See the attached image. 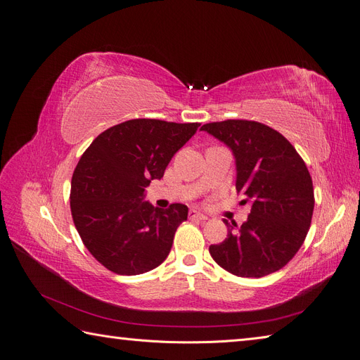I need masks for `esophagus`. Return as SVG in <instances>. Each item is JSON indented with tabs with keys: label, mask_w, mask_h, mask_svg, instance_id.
<instances>
[{
	"label": "esophagus",
	"mask_w": 360,
	"mask_h": 360,
	"mask_svg": "<svg viewBox=\"0 0 360 360\" xmlns=\"http://www.w3.org/2000/svg\"><path fill=\"white\" fill-rule=\"evenodd\" d=\"M189 217H191V219H197V221H207V216L202 214L201 212H197V210H191Z\"/></svg>",
	"instance_id": "esophagus-1"
}]
</instances>
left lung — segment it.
I'll use <instances>...</instances> for the list:
<instances>
[{
  "mask_svg": "<svg viewBox=\"0 0 360 360\" xmlns=\"http://www.w3.org/2000/svg\"><path fill=\"white\" fill-rule=\"evenodd\" d=\"M233 150L236 191L250 204L249 219L238 226L224 219L228 236L209 248L230 274L261 278L278 271L297 254L314 212L311 174L290 141L252 120H225L201 127Z\"/></svg>",
  "mask_w": 360,
  "mask_h": 360,
  "instance_id": "left-lung-1",
  "label": "left lung"
}]
</instances>
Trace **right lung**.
<instances>
[{"label":"right lung","mask_w":360,"mask_h":360,"mask_svg":"<svg viewBox=\"0 0 360 360\" xmlns=\"http://www.w3.org/2000/svg\"><path fill=\"white\" fill-rule=\"evenodd\" d=\"M200 123L135 118L106 129L84 151L72 177L70 210L90 254L117 275H141L168 257L188 207L155 209L143 201L151 180Z\"/></svg>","instance_id":"obj_1"}]
</instances>
